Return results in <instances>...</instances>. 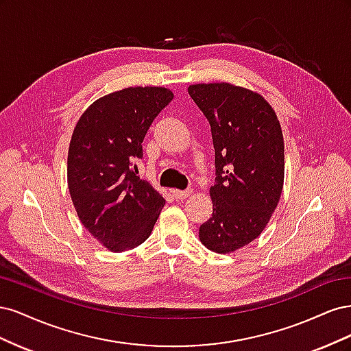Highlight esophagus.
<instances>
[{
  "label": "esophagus",
  "mask_w": 351,
  "mask_h": 351,
  "mask_svg": "<svg viewBox=\"0 0 351 351\" xmlns=\"http://www.w3.org/2000/svg\"><path fill=\"white\" fill-rule=\"evenodd\" d=\"M193 193V189L190 187V189H186V190H173V195H174V197L176 199H186V197H189L190 195Z\"/></svg>",
  "instance_id": "esophagus-1"
}]
</instances>
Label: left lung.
<instances>
[{
	"label": "left lung",
	"mask_w": 351,
	"mask_h": 351,
	"mask_svg": "<svg viewBox=\"0 0 351 351\" xmlns=\"http://www.w3.org/2000/svg\"><path fill=\"white\" fill-rule=\"evenodd\" d=\"M209 121L215 149L212 217L199 228L204 246L231 253L259 237L284 184V139L277 114L262 95L230 83L190 84Z\"/></svg>",
	"instance_id": "obj_1"
}]
</instances>
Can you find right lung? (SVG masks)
I'll return each instance as SVG.
<instances>
[{
    "mask_svg": "<svg viewBox=\"0 0 351 351\" xmlns=\"http://www.w3.org/2000/svg\"><path fill=\"white\" fill-rule=\"evenodd\" d=\"M169 89L125 88L95 101L70 141L67 183L74 209L111 252L134 249L151 236L165 199L137 176L134 161L155 117L173 101Z\"/></svg>",
    "mask_w": 351,
    "mask_h": 351,
    "instance_id": "obj_1",
    "label": "right lung"
}]
</instances>
